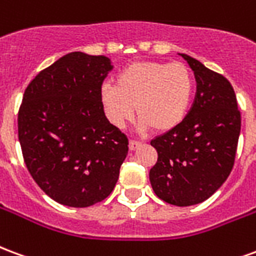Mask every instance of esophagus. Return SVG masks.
<instances>
[{"instance_id":"obj_1","label":"esophagus","mask_w":256,"mask_h":256,"mask_svg":"<svg viewBox=\"0 0 256 256\" xmlns=\"http://www.w3.org/2000/svg\"><path fill=\"white\" fill-rule=\"evenodd\" d=\"M140 145H141L140 141H134V140H132V141L128 142V148H130V150H137Z\"/></svg>"}]
</instances>
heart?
Returning a JSON list of instances; mask_svg holds the SVG:
<instances>
[{"label": "heart", "mask_w": 256, "mask_h": 256, "mask_svg": "<svg viewBox=\"0 0 256 256\" xmlns=\"http://www.w3.org/2000/svg\"><path fill=\"white\" fill-rule=\"evenodd\" d=\"M194 80L182 63L137 62L123 67L115 76V84L100 89V104L106 119L123 128L136 115L145 132H170L188 115L192 104Z\"/></svg>", "instance_id": "heart-1"}]
</instances>
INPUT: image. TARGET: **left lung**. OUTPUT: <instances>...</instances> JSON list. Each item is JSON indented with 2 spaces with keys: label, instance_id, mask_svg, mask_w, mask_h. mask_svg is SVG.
Instances as JSON below:
<instances>
[{
  "label": "left lung",
  "instance_id": "1",
  "mask_svg": "<svg viewBox=\"0 0 256 256\" xmlns=\"http://www.w3.org/2000/svg\"><path fill=\"white\" fill-rule=\"evenodd\" d=\"M196 78V97L178 128L150 145L158 162L150 172L156 196L188 207L211 198L229 177L236 156L242 116L230 82L196 58L180 53Z\"/></svg>",
  "mask_w": 256,
  "mask_h": 256
}]
</instances>
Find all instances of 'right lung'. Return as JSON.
Here are the masks:
<instances>
[{
  "label": "right lung",
  "instance_id": "add662e5",
  "mask_svg": "<svg viewBox=\"0 0 256 256\" xmlns=\"http://www.w3.org/2000/svg\"><path fill=\"white\" fill-rule=\"evenodd\" d=\"M111 60L68 53L32 79L18 116L26 166L38 186L68 207L108 198L128 152V140L110 123L100 89Z\"/></svg>",
  "mask_w": 256,
  "mask_h": 256
}]
</instances>
